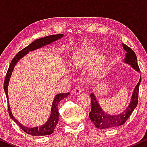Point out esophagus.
Returning a JSON list of instances; mask_svg holds the SVG:
<instances>
[{"instance_id":"obj_1","label":"esophagus","mask_w":147,"mask_h":147,"mask_svg":"<svg viewBox=\"0 0 147 147\" xmlns=\"http://www.w3.org/2000/svg\"><path fill=\"white\" fill-rule=\"evenodd\" d=\"M82 88L78 86H76L75 88V89H74L73 90V92L75 94H76V95H78V94H80L81 92H82Z\"/></svg>"}]
</instances>
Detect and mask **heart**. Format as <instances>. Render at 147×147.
Wrapping results in <instances>:
<instances>
[{"label": "heart", "instance_id": "heart-1", "mask_svg": "<svg viewBox=\"0 0 147 147\" xmlns=\"http://www.w3.org/2000/svg\"><path fill=\"white\" fill-rule=\"evenodd\" d=\"M95 52L92 51H83L77 52L72 57V64L76 68H80L83 65H87L92 61ZM105 64V58L104 56H99L94 61L93 66H92V73L93 75H97L102 70Z\"/></svg>", "mask_w": 147, "mask_h": 147}]
</instances>
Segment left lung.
Instances as JSON below:
<instances>
[{
	"label": "left lung",
	"instance_id": "obj_1",
	"mask_svg": "<svg viewBox=\"0 0 147 147\" xmlns=\"http://www.w3.org/2000/svg\"><path fill=\"white\" fill-rule=\"evenodd\" d=\"M122 45L124 50L126 52V58L124 59L126 63L131 65V67L134 68L136 71L140 72V70L137 62V57H136V53L132 49L124 43H123ZM140 82L141 77L139 82L135 87L132 97H131V101L127 109L122 113L115 115H111L103 111L97 103L95 95L93 93L90 94L91 111L89 113V117L96 127L100 129H110V128H115L122 125L126 122V120L129 119L130 115L133 113V110L138 105V92H139V86Z\"/></svg>",
	"mask_w": 147,
	"mask_h": 147
}]
</instances>
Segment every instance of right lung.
Masks as SVG:
<instances>
[{
  "mask_svg": "<svg viewBox=\"0 0 147 147\" xmlns=\"http://www.w3.org/2000/svg\"><path fill=\"white\" fill-rule=\"evenodd\" d=\"M63 36V34H55V35H50V36H47L43 38H38V39L35 40L34 41H33L32 43H31L29 45H28L27 47H25V48H23V50H21V51L18 52L17 55L13 58L12 61H11L9 68H8L7 72L5 79L4 81V84H3V87H4V90L5 92L7 99L8 100V95H7V86L8 84H9V81L11 77V73H12V70L14 69L15 65L17 63L18 61L20 59L22 58L23 56H25L26 54H28L30 51H32V50H36V49L41 48L42 46L45 45H48L51 43L52 42L57 41L59 38H61L62 36ZM69 92L67 93H60L57 94L55 96V98L54 99L53 103H52V109H51V114H50V117L44 125L41 126V127H34V128H28L25 127V126H23L21 123H19L15 119L14 116L12 115L11 113V111L10 110L9 108V102H7L8 104V112H9V115L10 117L14 121L16 124L19 126V127H21L22 130L23 131H25V133H28V134L31 135L33 136H47V135H50L53 133L54 129H55L56 126L58 124L59 121V111H58V104L60 102V101L63 98H65V97H67L69 95Z\"/></svg>",
  "mask_w": 147,
  "mask_h": 147,
  "instance_id": "obj_1",
  "label": "right lung"
}]
</instances>
